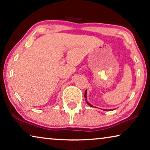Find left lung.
<instances>
[{"instance_id":"8db88e82","label":"left lung","mask_w":150,"mask_h":150,"mask_svg":"<svg viewBox=\"0 0 150 150\" xmlns=\"http://www.w3.org/2000/svg\"><path fill=\"white\" fill-rule=\"evenodd\" d=\"M87 90H86V91H85V98L86 102H87V103L88 104H89V105L90 106H91V107H94V106H93V105H91V104H90V103H89V102L87 101ZM102 110H108L107 109H102ZM109 110H110V109H109Z\"/></svg>"}]
</instances>
